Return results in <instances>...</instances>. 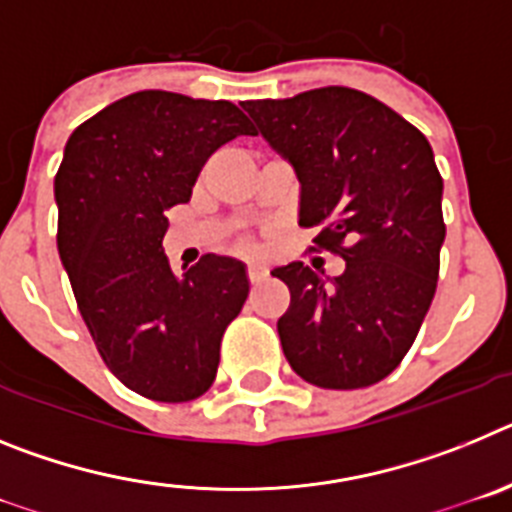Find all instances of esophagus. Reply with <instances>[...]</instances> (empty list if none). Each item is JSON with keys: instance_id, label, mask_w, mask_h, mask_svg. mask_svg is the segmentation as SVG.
Wrapping results in <instances>:
<instances>
[{"instance_id": "obj_1", "label": "esophagus", "mask_w": 512, "mask_h": 512, "mask_svg": "<svg viewBox=\"0 0 512 512\" xmlns=\"http://www.w3.org/2000/svg\"><path fill=\"white\" fill-rule=\"evenodd\" d=\"M264 277H266V266H261V264L248 266V279H251L253 284H259Z\"/></svg>"}]
</instances>
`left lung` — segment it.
<instances>
[{
    "instance_id": "left-lung-1",
    "label": "left lung",
    "mask_w": 512,
    "mask_h": 512,
    "mask_svg": "<svg viewBox=\"0 0 512 512\" xmlns=\"http://www.w3.org/2000/svg\"><path fill=\"white\" fill-rule=\"evenodd\" d=\"M243 110L300 179V225H318L315 243L346 261L341 277L302 261L271 271L289 287L277 323L284 356L323 390L377 384L405 359L436 295L446 225L431 143L348 87Z\"/></svg>"
}]
</instances>
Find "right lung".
<instances>
[{
	"instance_id": "1",
	"label": "right lung",
	"mask_w": 512,
	"mask_h": 512,
	"mask_svg": "<svg viewBox=\"0 0 512 512\" xmlns=\"http://www.w3.org/2000/svg\"><path fill=\"white\" fill-rule=\"evenodd\" d=\"M256 135L228 99L146 89L71 133L53 192L58 256L99 356L128 390L156 402L205 395L220 341L248 297L246 264L207 253L182 277L161 241L207 158Z\"/></svg>"
}]
</instances>
